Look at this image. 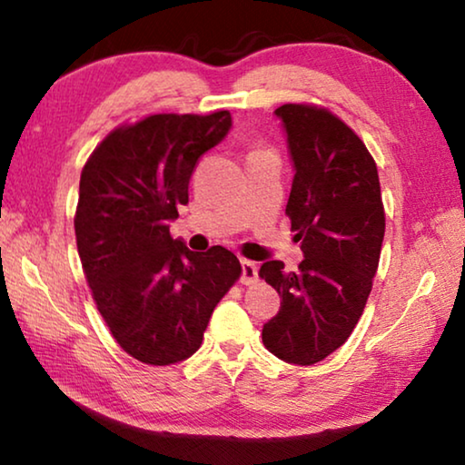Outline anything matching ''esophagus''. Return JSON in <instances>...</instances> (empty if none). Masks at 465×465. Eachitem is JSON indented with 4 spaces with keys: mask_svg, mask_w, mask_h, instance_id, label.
<instances>
[{
    "mask_svg": "<svg viewBox=\"0 0 465 465\" xmlns=\"http://www.w3.org/2000/svg\"><path fill=\"white\" fill-rule=\"evenodd\" d=\"M242 277L240 281L243 285H250V282H254L258 279V264L252 262V261H242Z\"/></svg>",
    "mask_w": 465,
    "mask_h": 465,
    "instance_id": "esophagus-1",
    "label": "esophagus"
}]
</instances>
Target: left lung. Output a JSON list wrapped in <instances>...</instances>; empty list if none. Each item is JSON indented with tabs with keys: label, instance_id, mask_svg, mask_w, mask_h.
Here are the masks:
<instances>
[{
	"label": "left lung",
	"instance_id": "left-lung-1",
	"mask_svg": "<svg viewBox=\"0 0 465 465\" xmlns=\"http://www.w3.org/2000/svg\"><path fill=\"white\" fill-rule=\"evenodd\" d=\"M293 184L285 213L302 242L295 272L266 261L261 277L281 295V310L262 328L274 357L313 365L346 342L371 293L385 215L380 176L355 133L324 108L282 104Z\"/></svg>",
	"mask_w": 465,
	"mask_h": 465
}]
</instances>
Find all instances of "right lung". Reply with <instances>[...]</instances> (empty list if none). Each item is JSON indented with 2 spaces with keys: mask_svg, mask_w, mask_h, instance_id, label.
<instances>
[{
  "mask_svg": "<svg viewBox=\"0 0 465 465\" xmlns=\"http://www.w3.org/2000/svg\"><path fill=\"white\" fill-rule=\"evenodd\" d=\"M230 131L227 110L153 114L110 133L82 170L75 238L85 279L114 341L141 363L174 365L199 351L242 272L233 252H193L170 235L196 162Z\"/></svg>",
  "mask_w": 465,
  "mask_h": 465,
  "instance_id": "obj_1",
  "label": "right lung"
}]
</instances>
